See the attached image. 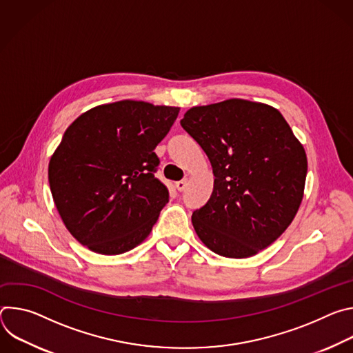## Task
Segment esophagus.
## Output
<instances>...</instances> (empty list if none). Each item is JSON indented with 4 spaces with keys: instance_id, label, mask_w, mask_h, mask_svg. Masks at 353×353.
Wrapping results in <instances>:
<instances>
[{
    "instance_id": "1",
    "label": "esophagus",
    "mask_w": 353,
    "mask_h": 353,
    "mask_svg": "<svg viewBox=\"0 0 353 353\" xmlns=\"http://www.w3.org/2000/svg\"><path fill=\"white\" fill-rule=\"evenodd\" d=\"M185 187H187V180H180V181L176 183V188H177L179 191H184Z\"/></svg>"
}]
</instances>
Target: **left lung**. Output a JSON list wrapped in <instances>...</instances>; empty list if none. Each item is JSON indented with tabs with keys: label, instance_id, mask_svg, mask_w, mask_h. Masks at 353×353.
Instances as JSON below:
<instances>
[{
	"label": "left lung",
	"instance_id": "obj_1",
	"mask_svg": "<svg viewBox=\"0 0 353 353\" xmlns=\"http://www.w3.org/2000/svg\"><path fill=\"white\" fill-rule=\"evenodd\" d=\"M180 124L215 176L208 203L192 212L195 233L219 256H256L299 211L307 174L303 145L275 108L244 99L191 108Z\"/></svg>",
	"mask_w": 353,
	"mask_h": 353
}]
</instances>
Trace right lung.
I'll return each instance as SVG.
<instances>
[{"instance_id": "obj_1", "label": "right lung", "mask_w": 353, "mask_h": 353, "mask_svg": "<svg viewBox=\"0 0 353 353\" xmlns=\"http://www.w3.org/2000/svg\"><path fill=\"white\" fill-rule=\"evenodd\" d=\"M180 109L139 100L96 106L64 132L48 183L68 232L89 250L117 256L141 244L169 203L154 152Z\"/></svg>"}]
</instances>
